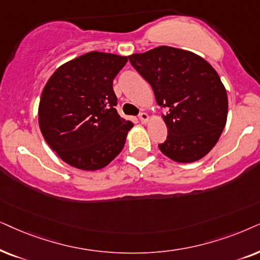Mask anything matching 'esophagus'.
Here are the masks:
<instances>
[{"mask_svg":"<svg viewBox=\"0 0 260 260\" xmlns=\"http://www.w3.org/2000/svg\"><path fill=\"white\" fill-rule=\"evenodd\" d=\"M139 119H140V121H141V123H147L148 122V120H150V117H148V115L146 113H140V115H139Z\"/></svg>","mask_w":260,"mask_h":260,"instance_id":"esophagus-1","label":"esophagus"}]
</instances>
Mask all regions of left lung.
<instances>
[{"label": "left lung", "instance_id": "8db88e82", "mask_svg": "<svg viewBox=\"0 0 260 260\" xmlns=\"http://www.w3.org/2000/svg\"><path fill=\"white\" fill-rule=\"evenodd\" d=\"M133 68L150 83L168 138L158 147L177 162L200 160L215 146L227 121L228 100L214 68L190 51L159 46L129 55Z\"/></svg>", "mask_w": 260, "mask_h": 260}]
</instances>
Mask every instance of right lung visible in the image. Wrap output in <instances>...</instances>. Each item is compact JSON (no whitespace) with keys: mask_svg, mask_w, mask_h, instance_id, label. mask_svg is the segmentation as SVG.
<instances>
[{"mask_svg":"<svg viewBox=\"0 0 260 260\" xmlns=\"http://www.w3.org/2000/svg\"><path fill=\"white\" fill-rule=\"evenodd\" d=\"M127 57L89 52L59 67L41 92L39 127L61 160L79 170L105 168L122 151L133 122L117 114L113 81Z\"/></svg>","mask_w":260,"mask_h":260,"instance_id":"add662e5","label":"right lung"}]
</instances>
